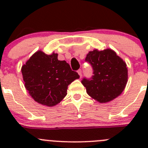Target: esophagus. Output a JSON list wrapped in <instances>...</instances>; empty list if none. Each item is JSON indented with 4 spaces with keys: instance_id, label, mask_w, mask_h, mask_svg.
I'll return each mask as SVG.
<instances>
[{
    "instance_id": "1",
    "label": "esophagus",
    "mask_w": 148,
    "mask_h": 148,
    "mask_svg": "<svg viewBox=\"0 0 148 148\" xmlns=\"http://www.w3.org/2000/svg\"><path fill=\"white\" fill-rule=\"evenodd\" d=\"M78 75H80V77L82 76V70H78Z\"/></svg>"
}]
</instances>
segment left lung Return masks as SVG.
Segmentation results:
<instances>
[{"instance_id":"obj_1","label":"left lung","mask_w":148,"mask_h":148,"mask_svg":"<svg viewBox=\"0 0 148 148\" xmlns=\"http://www.w3.org/2000/svg\"><path fill=\"white\" fill-rule=\"evenodd\" d=\"M85 61L93 69L92 78L82 81L90 97L99 103H107L121 95L127 82V67L115 51L95 49L89 52Z\"/></svg>"}]
</instances>
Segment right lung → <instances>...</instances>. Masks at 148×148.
<instances>
[{
    "label": "right lung",
    "instance_id": "obj_1",
    "mask_svg": "<svg viewBox=\"0 0 148 148\" xmlns=\"http://www.w3.org/2000/svg\"><path fill=\"white\" fill-rule=\"evenodd\" d=\"M24 86L32 99L42 105L58 104L67 94L68 85L79 78L69 64L59 61L58 54L38 50L22 66Z\"/></svg>",
    "mask_w": 148,
    "mask_h": 148
}]
</instances>
